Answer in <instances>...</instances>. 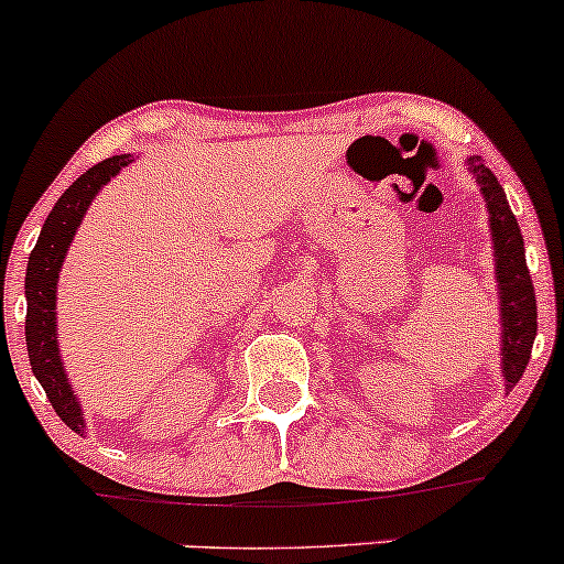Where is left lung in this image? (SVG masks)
Listing matches in <instances>:
<instances>
[{
    "mask_svg": "<svg viewBox=\"0 0 564 564\" xmlns=\"http://www.w3.org/2000/svg\"><path fill=\"white\" fill-rule=\"evenodd\" d=\"M464 164L475 183L480 185L485 209H488L498 283V315H501V377L507 392H511L525 373L535 328H539L535 291L525 262V241H522L520 225L511 215L507 193L496 174L482 164L480 156H469Z\"/></svg>",
    "mask_w": 564,
    "mask_h": 564,
    "instance_id": "8db88e82",
    "label": "left lung"
}]
</instances>
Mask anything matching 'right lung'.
I'll use <instances>...</instances> for the list:
<instances>
[{
  "instance_id": "1",
  "label": "right lung",
  "mask_w": 564,
  "mask_h": 564,
  "mask_svg": "<svg viewBox=\"0 0 564 564\" xmlns=\"http://www.w3.org/2000/svg\"><path fill=\"white\" fill-rule=\"evenodd\" d=\"M132 161L134 159L129 153H121V156L100 161L93 170L84 172L57 198L53 212L44 219L39 241L29 257V268H25V302H29L25 347H29L31 371L47 392V400L53 403L57 416L76 435L87 432V422H84L82 400L74 394V384L68 381L66 366L61 360V345H57V281H61V268L89 204L102 191V185L111 183V177Z\"/></svg>"
}]
</instances>
